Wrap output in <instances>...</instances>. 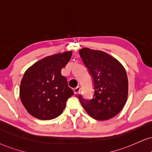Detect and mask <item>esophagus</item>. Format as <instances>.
I'll list each match as a JSON object with an SVG mask.
<instances>
[{
  "label": "esophagus",
  "mask_w": 152,
  "mask_h": 152,
  "mask_svg": "<svg viewBox=\"0 0 152 152\" xmlns=\"http://www.w3.org/2000/svg\"><path fill=\"white\" fill-rule=\"evenodd\" d=\"M80 91V88L79 87V86H78V87L75 88H74V94H78L79 92Z\"/></svg>",
  "instance_id": "esophagus-1"
}]
</instances>
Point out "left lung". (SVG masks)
<instances>
[{"label":"left lung","mask_w":152,"mask_h":152,"mask_svg":"<svg viewBox=\"0 0 152 152\" xmlns=\"http://www.w3.org/2000/svg\"><path fill=\"white\" fill-rule=\"evenodd\" d=\"M80 56L93 77L94 95L86 100L78 96L80 102L92 118L109 120L122 110L127 101L128 80L124 67L109 54L83 48Z\"/></svg>","instance_id":"obj_1"}]
</instances>
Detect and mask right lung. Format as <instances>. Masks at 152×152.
I'll list each match as a JSON object with an SVG mask.
<instances>
[{
  "instance_id": "1",
  "label": "right lung",
  "mask_w": 152,
  "mask_h": 152,
  "mask_svg": "<svg viewBox=\"0 0 152 152\" xmlns=\"http://www.w3.org/2000/svg\"><path fill=\"white\" fill-rule=\"evenodd\" d=\"M66 51L46 57L31 66L21 80L20 96L29 114L41 120H51L62 114L74 91L61 74L72 57Z\"/></svg>"
}]
</instances>
